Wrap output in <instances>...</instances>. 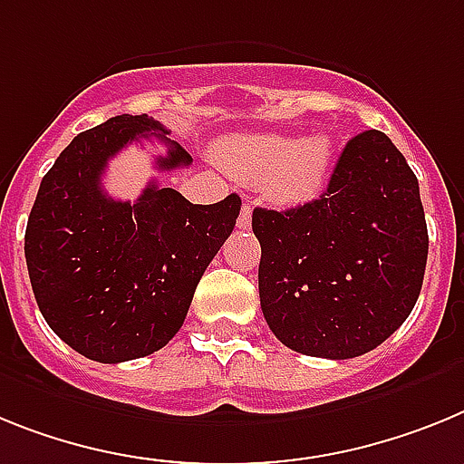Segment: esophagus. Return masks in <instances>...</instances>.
Instances as JSON below:
<instances>
[{
  "mask_svg": "<svg viewBox=\"0 0 464 464\" xmlns=\"http://www.w3.org/2000/svg\"><path fill=\"white\" fill-rule=\"evenodd\" d=\"M252 224V203H243L240 217H237V228H249Z\"/></svg>",
  "mask_w": 464,
  "mask_h": 464,
  "instance_id": "esophagus-1",
  "label": "esophagus"
}]
</instances>
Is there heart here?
<instances>
[{
    "mask_svg": "<svg viewBox=\"0 0 464 464\" xmlns=\"http://www.w3.org/2000/svg\"><path fill=\"white\" fill-rule=\"evenodd\" d=\"M221 160L245 182L261 184L271 203L292 208L315 198L327 182L332 140L327 135L249 132L221 144Z\"/></svg>",
    "mask_w": 464,
    "mask_h": 464,
    "instance_id": "1",
    "label": "heart"
}]
</instances>
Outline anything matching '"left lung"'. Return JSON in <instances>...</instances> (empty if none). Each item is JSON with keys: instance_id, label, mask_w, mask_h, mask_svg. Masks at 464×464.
Returning a JSON list of instances; mask_svg holds the SVG:
<instances>
[{"instance_id": "obj_1", "label": "left lung", "mask_w": 464, "mask_h": 464, "mask_svg": "<svg viewBox=\"0 0 464 464\" xmlns=\"http://www.w3.org/2000/svg\"><path fill=\"white\" fill-rule=\"evenodd\" d=\"M259 299L277 341L350 360L381 345L416 305L427 264L420 188L385 132L345 144L327 191L299 208H256Z\"/></svg>"}]
</instances>
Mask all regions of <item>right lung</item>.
Returning a JSON list of instances; mask_svg holds the SVG:
<instances>
[{
	"mask_svg": "<svg viewBox=\"0 0 464 464\" xmlns=\"http://www.w3.org/2000/svg\"><path fill=\"white\" fill-rule=\"evenodd\" d=\"M147 114L79 132L44 175L25 231L32 292L48 327L102 364L147 357L184 324L205 268L231 236L240 196L193 205L149 182L137 200L102 188L104 168L130 142L159 137V170L191 156Z\"/></svg>",
	"mask_w": 464,
	"mask_h": 464,
	"instance_id": "right-lung-1",
	"label": "right lung"
}]
</instances>
